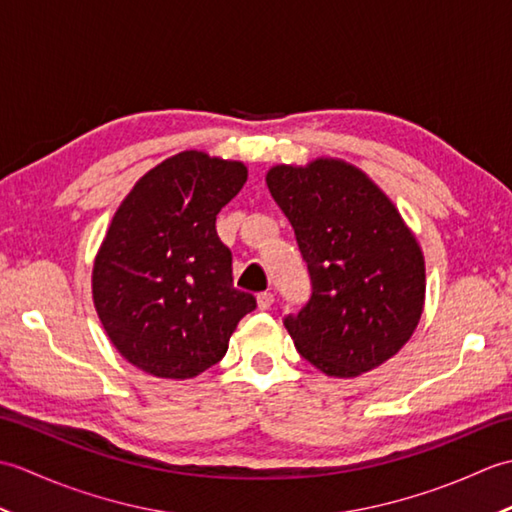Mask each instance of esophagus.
<instances>
[{
    "mask_svg": "<svg viewBox=\"0 0 512 512\" xmlns=\"http://www.w3.org/2000/svg\"><path fill=\"white\" fill-rule=\"evenodd\" d=\"M273 303H275L273 292H259V295H257V308L259 310H270Z\"/></svg>",
    "mask_w": 512,
    "mask_h": 512,
    "instance_id": "1",
    "label": "esophagus"
}]
</instances>
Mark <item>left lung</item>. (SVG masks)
Returning a JSON list of instances; mask_svg holds the SVG:
<instances>
[{
    "instance_id": "obj_1",
    "label": "left lung",
    "mask_w": 512,
    "mask_h": 512,
    "mask_svg": "<svg viewBox=\"0 0 512 512\" xmlns=\"http://www.w3.org/2000/svg\"><path fill=\"white\" fill-rule=\"evenodd\" d=\"M266 184L310 273L308 303L284 319L299 354L336 378L383 365L422 317L427 284L416 235L394 202L345 160L277 165Z\"/></svg>"
}]
</instances>
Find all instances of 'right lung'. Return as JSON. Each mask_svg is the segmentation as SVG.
<instances>
[{
    "label": "right lung",
    "mask_w": 512,
    "mask_h": 512,
    "mask_svg": "<svg viewBox=\"0 0 512 512\" xmlns=\"http://www.w3.org/2000/svg\"><path fill=\"white\" fill-rule=\"evenodd\" d=\"M244 162L182 151L147 171L112 217L94 259L92 299L125 361L193 378L228 350L257 301L233 286L215 217L244 187Z\"/></svg>",
    "instance_id": "add662e5"
}]
</instances>
